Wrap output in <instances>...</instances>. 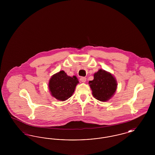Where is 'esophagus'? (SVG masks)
<instances>
[{"label": "esophagus", "instance_id": "esophagus-1", "mask_svg": "<svg viewBox=\"0 0 155 155\" xmlns=\"http://www.w3.org/2000/svg\"><path fill=\"white\" fill-rule=\"evenodd\" d=\"M80 81L82 82H86V80H87V78H86L85 77H81V78H80Z\"/></svg>", "mask_w": 155, "mask_h": 155}]
</instances>
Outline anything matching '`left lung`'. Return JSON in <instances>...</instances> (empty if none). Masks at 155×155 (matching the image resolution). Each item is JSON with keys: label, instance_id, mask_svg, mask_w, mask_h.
I'll return each instance as SVG.
<instances>
[{"label": "left lung", "instance_id": "1", "mask_svg": "<svg viewBox=\"0 0 155 155\" xmlns=\"http://www.w3.org/2000/svg\"><path fill=\"white\" fill-rule=\"evenodd\" d=\"M94 80L89 81L94 97L98 101L105 102L114 94L117 84L112 74L100 69L94 74Z\"/></svg>", "mask_w": 155, "mask_h": 155}]
</instances>
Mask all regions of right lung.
Here are the masks:
<instances>
[{"instance_id":"obj_1","label":"right lung","mask_w":155,"mask_h":155,"mask_svg":"<svg viewBox=\"0 0 155 155\" xmlns=\"http://www.w3.org/2000/svg\"><path fill=\"white\" fill-rule=\"evenodd\" d=\"M79 83L75 76H68L64 71L52 75L49 82V88L52 96L60 101L70 98Z\"/></svg>"}]
</instances>
